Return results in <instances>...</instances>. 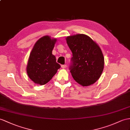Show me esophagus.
<instances>
[{
    "label": "esophagus",
    "mask_w": 130,
    "mask_h": 130,
    "mask_svg": "<svg viewBox=\"0 0 130 130\" xmlns=\"http://www.w3.org/2000/svg\"><path fill=\"white\" fill-rule=\"evenodd\" d=\"M61 67H62V68H63V69H65L66 67H67V65H66V64L62 65V66H61Z\"/></svg>",
    "instance_id": "1"
}]
</instances>
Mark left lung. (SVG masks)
Instances as JSON below:
<instances>
[{"label":"left lung","mask_w":130,"mask_h":130,"mask_svg":"<svg viewBox=\"0 0 130 130\" xmlns=\"http://www.w3.org/2000/svg\"><path fill=\"white\" fill-rule=\"evenodd\" d=\"M66 40L73 54L70 67L73 78L83 87L93 84L104 68V57L99 46L85 34L69 36Z\"/></svg>","instance_id":"1"}]
</instances>
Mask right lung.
Listing matches in <instances>:
<instances>
[{
    "instance_id": "right-lung-1",
    "label": "right lung",
    "mask_w": 130,
    "mask_h": 130,
    "mask_svg": "<svg viewBox=\"0 0 130 130\" xmlns=\"http://www.w3.org/2000/svg\"><path fill=\"white\" fill-rule=\"evenodd\" d=\"M56 38L46 35L38 40L31 50L26 66L28 77L35 83L45 85L51 79L61 67L56 62L52 50Z\"/></svg>"
}]
</instances>
